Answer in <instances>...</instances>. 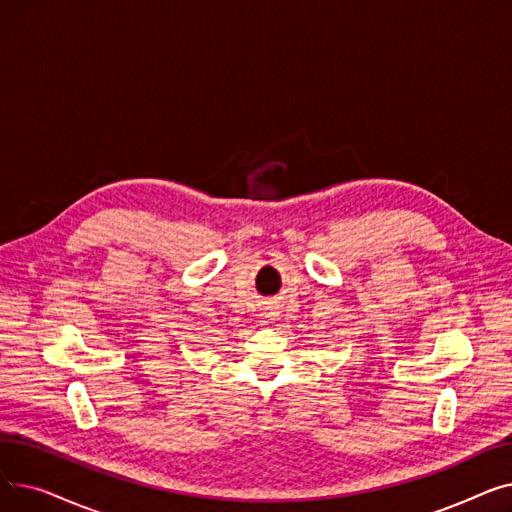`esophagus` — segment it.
I'll use <instances>...</instances> for the list:
<instances>
[{"label": "esophagus", "instance_id": "34e87169", "mask_svg": "<svg viewBox=\"0 0 512 512\" xmlns=\"http://www.w3.org/2000/svg\"><path fill=\"white\" fill-rule=\"evenodd\" d=\"M267 317H270L272 321H274V319H278V311H274V309L270 307V311H267Z\"/></svg>", "mask_w": 512, "mask_h": 512}]
</instances>
